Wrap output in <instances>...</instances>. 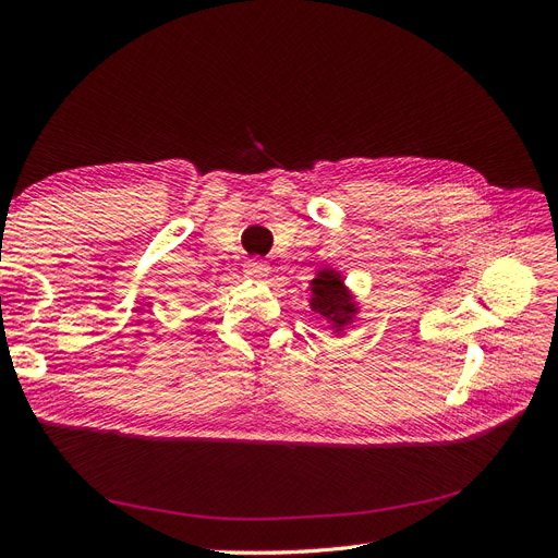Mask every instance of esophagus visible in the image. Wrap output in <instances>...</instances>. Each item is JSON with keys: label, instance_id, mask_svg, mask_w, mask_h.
<instances>
[{"label": "esophagus", "instance_id": "34e87169", "mask_svg": "<svg viewBox=\"0 0 558 558\" xmlns=\"http://www.w3.org/2000/svg\"><path fill=\"white\" fill-rule=\"evenodd\" d=\"M267 272H269V265L260 258H251L244 263V275L248 279H265Z\"/></svg>", "mask_w": 558, "mask_h": 558}]
</instances>
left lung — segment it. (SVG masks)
I'll return each instance as SVG.
<instances>
[{"mask_svg": "<svg viewBox=\"0 0 558 558\" xmlns=\"http://www.w3.org/2000/svg\"><path fill=\"white\" fill-rule=\"evenodd\" d=\"M310 307L316 316L328 320L332 328V335H344V330L353 324V318L359 316V302L353 295L342 272H337L335 267H320L316 277L310 281Z\"/></svg>", "mask_w": 558, "mask_h": 558, "instance_id": "1", "label": "left lung"}]
</instances>
